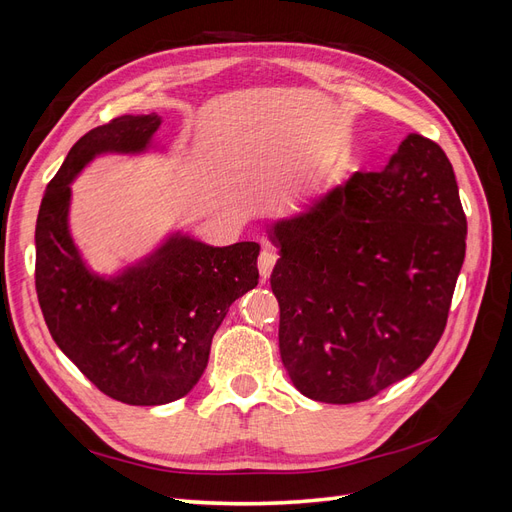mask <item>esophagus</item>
Returning a JSON list of instances; mask_svg holds the SVG:
<instances>
[{
    "instance_id": "34e87169",
    "label": "esophagus",
    "mask_w": 512,
    "mask_h": 512,
    "mask_svg": "<svg viewBox=\"0 0 512 512\" xmlns=\"http://www.w3.org/2000/svg\"><path fill=\"white\" fill-rule=\"evenodd\" d=\"M275 260H277V256L271 252V250H262L260 252V256H258V271H260V277L262 280L267 282V277L271 275V271H273V267H275Z\"/></svg>"
}]
</instances>
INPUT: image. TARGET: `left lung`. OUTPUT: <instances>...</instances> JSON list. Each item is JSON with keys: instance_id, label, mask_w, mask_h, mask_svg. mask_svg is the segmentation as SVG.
<instances>
[{"instance_id": "left-lung-1", "label": "left lung", "mask_w": 512, "mask_h": 512, "mask_svg": "<svg viewBox=\"0 0 512 512\" xmlns=\"http://www.w3.org/2000/svg\"><path fill=\"white\" fill-rule=\"evenodd\" d=\"M466 235L453 164L421 134L378 173H354L277 220L271 290L292 384L356 404L421 367L444 333Z\"/></svg>"}]
</instances>
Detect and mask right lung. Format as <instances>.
Listing matches in <instances>:
<instances>
[{"label":"right lung","instance_id":"1","mask_svg":"<svg viewBox=\"0 0 512 512\" xmlns=\"http://www.w3.org/2000/svg\"><path fill=\"white\" fill-rule=\"evenodd\" d=\"M162 117L123 115L89 130L44 192L36 222V292L55 344L121 404L162 406L203 376L228 307L258 284L254 241L213 247L183 232L115 275L87 267L70 235V183L104 153L153 147Z\"/></svg>","mask_w":512,"mask_h":512}]
</instances>
